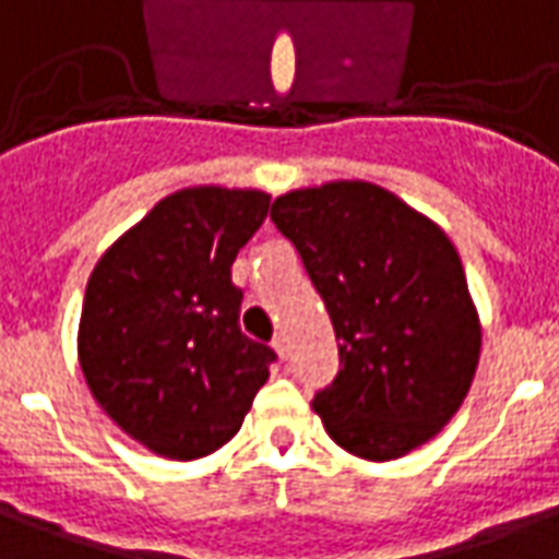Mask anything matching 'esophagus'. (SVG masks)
Wrapping results in <instances>:
<instances>
[{
    "instance_id": "esophagus-1",
    "label": "esophagus",
    "mask_w": 559,
    "mask_h": 559,
    "mask_svg": "<svg viewBox=\"0 0 559 559\" xmlns=\"http://www.w3.org/2000/svg\"><path fill=\"white\" fill-rule=\"evenodd\" d=\"M274 352L280 354V357H288V340H285V333H276L274 336Z\"/></svg>"
}]
</instances>
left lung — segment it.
Instances as JSON below:
<instances>
[{
  "label": "left lung",
  "mask_w": 559,
  "mask_h": 559,
  "mask_svg": "<svg viewBox=\"0 0 559 559\" xmlns=\"http://www.w3.org/2000/svg\"><path fill=\"white\" fill-rule=\"evenodd\" d=\"M333 321L340 374L312 408L342 450L393 462L429 443L474 384L483 324L447 231L369 181L276 195Z\"/></svg>",
  "instance_id": "obj_1"
}]
</instances>
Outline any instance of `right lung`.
Wrapping results in <instances>:
<instances>
[{"label":"right lung","instance_id":"1","mask_svg":"<svg viewBox=\"0 0 559 559\" xmlns=\"http://www.w3.org/2000/svg\"><path fill=\"white\" fill-rule=\"evenodd\" d=\"M264 190H175L97 259L76 357L118 429L173 462L238 435L276 354L238 328L231 262L267 217Z\"/></svg>","mask_w":559,"mask_h":559}]
</instances>
